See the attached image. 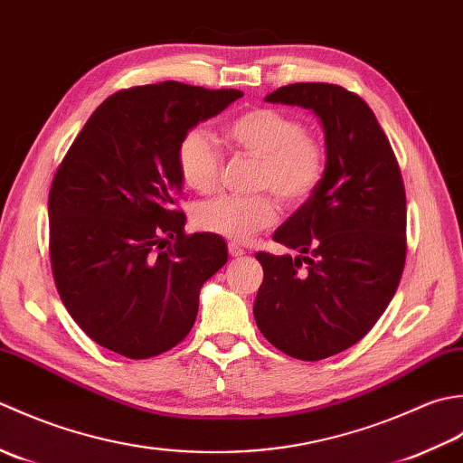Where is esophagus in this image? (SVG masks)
Instances as JSON below:
<instances>
[{
    "instance_id": "34e87169",
    "label": "esophagus",
    "mask_w": 463,
    "mask_h": 463,
    "mask_svg": "<svg viewBox=\"0 0 463 463\" xmlns=\"http://www.w3.org/2000/svg\"><path fill=\"white\" fill-rule=\"evenodd\" d=\"M228 251H230V256H232V258H241L243 253H245V251L240 248V245H238V243H233V241L228 245Z\"/></svg>"
}]
</instances>
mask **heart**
I'll return each mask as SVG.
<instances>
[{
    "instance_id": "b5f03b06",
    "label": "heart",
    "mask_w": 463,
    "mask_h": 463,
    "mask_svg": "<svg viewBox=\"0 0 463 463\" xmlns=\"http://www.w3.org/2000/svg\"><path fill=\"white\" fill-rule=\"evenodd\" d=\"M228 137L238 152L258 159L253 195H222L194 207V223L225 240L245 241L279 218V203L309 202L327 174V147L299 118L276 108H253L233 118ZM177 169L184 184L200 194L220 187L223 152L210 131L194 128L177 144ZM272 194H269V192Z\"/></svg>"
}]
</instances>
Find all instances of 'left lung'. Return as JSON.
Instances as JSON below:
<instances>
[{"instance_id":"1","label":"left lung","mask_w":463,"mask_h":463,"mask_svg":"<svg viewBox=\"0 0 463 463\" xmlns=\"http://www.w3.org/2000/svg\"><path fill=\"white\" fill-rule=\"evenodd\" d=\"M314 109L326 129L324 184L273 240L301 256L258 251L253 316L268 342L304 362L326 360L370 332L400 286L405 187L370 106L335 83H289L266 98Z\"/></svg>"}]
</instances>
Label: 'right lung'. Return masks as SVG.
I'll return each mask as SVG.
<instances>
[{"label":"right lung","mask_w":463,"mask_h":463,"mask_svg":"<svg viewBox=\"0 0 463 463\" xmlns=\"http://www.w3.org/2000/svg\"><path fill=\"white\" fill-rule=\"evenodd\" d=\"M243 96L179 81L119 90L91 113L50 187V261L65 309L131 360L192 332L200 289L225 261L215 233H185L177 144Z\"/></svg>","instance_id":"1"}]
</instances>
